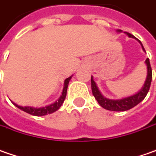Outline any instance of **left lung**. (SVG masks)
Segmentation results:
<instances>
[{
    "mask_svg": "<svg viewBox=\"0 0 156 156\" xmlns=\"http://www.w3.org/2000/svg\"><path fill=\"white\" fill-rule=\"evenodd\" d=\"M117 32L121 33L122 30H117ZM130 38H135V36H133L132 34H130L129 33L124 32ZM137 39V38H135ZM138 40V39H137ZM139 43L142 46V49L144 51H146L141 41L138 40ZM146 65L147 67V79L146 82L144 83V86L142 87V89L139 90L138 93L129 96L127 98H123L121 99H110V98H106L103 95L101 94V92L99 91L97 84L93 80V77L91 76V90H92V94L95 97V98L97 99V101L98 102V104L102 106L103 108H105L106 110H110V111H116V112H122V111H126L129 110L135 106H137L139 104L147 94L149 89H150L151 82H152V68H151L150 62L149 58L146 59Z\"/></svg>",
    "mask_w": 156,
    "mask_h": 156,
    "instance_id": "8db88e82",
    "label": "left lung"
}]
</instances>
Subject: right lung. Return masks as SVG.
<instances>
[{
  "label": "right lung",
  "instance_id": "1",
  "mask_svg": "<svg viewBox=\"0 0 156 156\" xmlns=\"http://www.w3.org/2000/svg\"><path fill=\"white\" fill-rule=\"evenodd\" d=\"M72 76L66 78L65 80V83H64V89H63V92L62 95L60 96V98L54 103L50 104L49 106H43V107H33V106H21L17 105L16 103L12 102L14 106H16L17 108L21 109L22 111L27 113L29 115H34V116H42V115H46L49 114H52L54 112H56L57 110L59 109V107L62 106L66 97V91H67V87H68V83L69 81L71 80Z\"/></svg>",
  "mask_w": 156,
  "mask_h": 156
}]
</instances>
